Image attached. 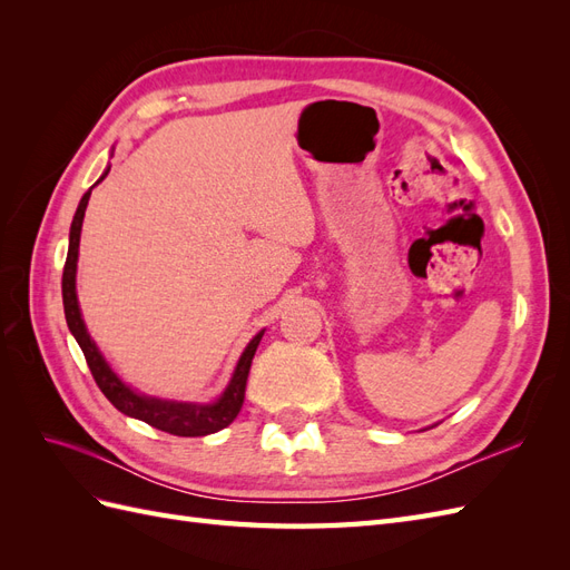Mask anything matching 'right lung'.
Segmentation results:
<instances>
[{
  "mask_svg": "<svg viewBox=\"0 0 570 570\" xmlns=\"http://www.w3.org/2000/svg\"><path fill=\"white\" fill-rule=\"evenodd\" d=\"M109 174V170H107ZM107 174L99 180H105ZM90 193L82 195L78 212L71 223V239H68V254H66V264H63V278H61V292H63V314L68 331L73 333L76 342L80 344V350L85 354V361H88L90 373L95 377L97 387L105 392L107 400L126 416L140 419L149 423L151 428L164 430V433L178 435V438H202V435H212L216 430H223L235 421V416L243 409L245 402V387H247V375L252 368V358L254 352L262 342L264 331L258 333L243 352L237 361V368L233 373V381L226 387V392L220 394V400L214 404H178V402H164V400H154V396H142L135 394L130 387L118 381L116 373L107 366V361L101 358L99 350L95 347V342L90 340L88 331H85V323L80 318V308H78V297H76V264H78V245H80V228H82V216L85 209H88Z\"/></svg>",
  "mask_w": 570,
  "mask_h": 570,
  "instance_id": "obj_1",
  "label": "right lung"
}]
</instances>
